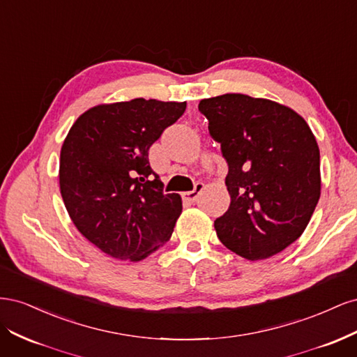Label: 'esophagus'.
I'll return each instance as SVG.
<instances>
[{"label":"esophagus","mask_w":357,"mask_h":357,"mask_svg":"<svg viewBox=\"0 0 357 357\" xmlns=\"http://www.w3.org/2000/svg\"><path fill=\"white\" fill-rule=\"evenodd\" d=\"M204 183H197L195 185V189L193 190H189V192H183L181 193V198H183V201H186V202H195L197 199H198V197H199V193L204 190Z\"/></svg>","instance_id":"obj_1"}]
</instances>
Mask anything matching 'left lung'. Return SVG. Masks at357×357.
Returning <instances> with one entry per match:
<instances>
[{
	"mask_svg": "<svg viewBox=\"0 0 357 357\" xmlns=\"http://www.w3.org/2000/svg\"><path fill=\"white\" fill-rule=\"evenodd\" d=\"M199 112L228 162L229 208L219 240L248 261L295 243L320 198V152L310 126L286 105L243 93L202 100Z\"/></svg>",
	"mask_w": 357,
	"mask_h": 357,
	"instance_id": "1",
	"label": "left lung"
}]
</instances>
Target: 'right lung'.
<instances>
[{
	"instance_id": "obj_1",
	"label": "right lung",
	"mask_w": 357,
	"mask_h": 357,
	"mask_svg": "<svg viewBox=\"0 0 357 357\" xmlns=\"http://www.w3.org/2000/svg\"><path fill=\"white\" fill-rule=\"evenodd\" d=\"M185 110L186 102L144 98L96 105L62 144L66 208L84 238L114 259L142 261L171 238L181 198L164 192L149 149Z\"/></svg>"
}]
</instances>
